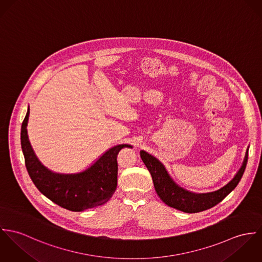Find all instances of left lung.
I'll list each match as a JSON object with an SVG mask.
<instances>
[{"instance_id":"left-lung-1","label":"left lung","mask_w":262,"mask_h":262,"mask_svg":"<svg viewBox=\"0 0 262 262\" xmlns=\"http://www.w3.org/2000/svg\"><path fill=\"white\" fill-rule=\"evenodd\" d=\"M141 158L152 178L158 196L164 203L185 213H197L220 203L235 189L245 171L248 160V150L246 152L243 165L232 180L223 188L206 194H195L176 185L163 164L145 150L141 151Z\"/></svg>"}]
</instances>
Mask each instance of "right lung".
Returning a JSON list of instances; mask_svg holds the SVG:
<instances>
[{"mask_svg": "<svg viewBox=\"0 0 262 262\" xmlns=\"http://www.w3.org/2000/svg\"><path fill=\"white\" fill-rule=\"evenodd\" d=\"M29 114L28 108L21 127V146L28 174L37 189L52 202L74 212L106 203L117 189V155L122 147L132 146L118 145L110 148L79 174L52 173L38 161L30 145L26 128Z\"/></svg>", "mask_w": 262, "mask_h": 262, "instance_id": "obj_1", "label": "right lung"}]
</instances>
